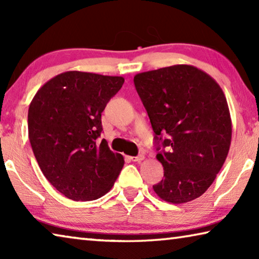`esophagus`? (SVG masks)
Masks as SVG:
<instances>
[{
	"label": "esophagus",
	"mask_w": 259,
	"mask_h": 259,
	"mask_svg": "<svg viewBox=\"0 0 259 259\" xmlns=\"http://www.w3.org/2000/svg\"><path fill=\"white\" fill-rule=\"evenodd\" d=\"M130 159L133 160L134 162H140V161H143L144 159H145V155L139 154L138 156H133V157H130Z\"/></svg>",
	"instance_id": "obj_1"
}]
</instances>
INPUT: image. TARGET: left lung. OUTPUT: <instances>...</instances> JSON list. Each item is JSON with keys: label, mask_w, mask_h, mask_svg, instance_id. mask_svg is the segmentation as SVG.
I'll return each mask as SVG.
<instances>
[{"label": "left lung", "mask_w": 259, "mask_h": 259, "mask_svg": "<svg viewBox=\"0 0 259 259\" xmlns=\"http://www.w3.org/2000/svg\"><path fill=\"white\" fill-rule=\"evenodd\" d=\"M134 82L155 134L156 150L162 146L156 159L163 165L164 178L153 190L175 204L199 198L213 183L230 151L232 120L222 88L191 65L136 74Z\"/></svg>", "instance_id": "left-lung-1"}]
</instances>
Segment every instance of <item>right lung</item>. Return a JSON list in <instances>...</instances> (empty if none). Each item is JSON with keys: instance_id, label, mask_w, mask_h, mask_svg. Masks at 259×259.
<instances>
[{"instance_id": "obj_1", "label": "right lung", "mask_w": 259, "mask_h": 259, "mask_svg": "<svg viewBox=\"0 0 259 259\" xmlns=\"http://www.w3.org/2000/svg\"><path fill=\"white\" fill-rule=\"evenodd\" d=\"M124 78L68 71L45 83L28 108V137L41 171L57 191L74 201L102 198L123 168L109 150L102 113Z\"/></svg>"}]
</instances>
